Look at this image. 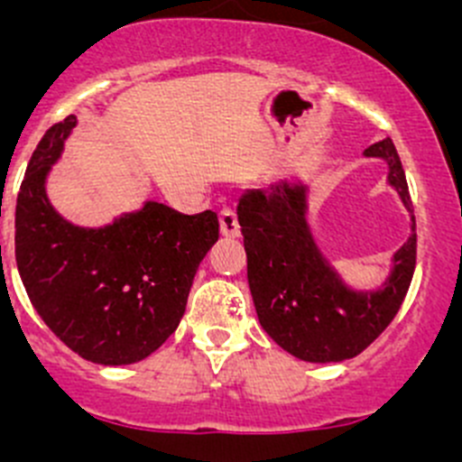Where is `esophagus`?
<instances>
[{"mask_svg": "<svg viewBox=\"0 0 462 462\" xmlns=\"http://www.w3.org/2000/svg\"><path fill=\"white\" fill-rule=\"evenodd\" d=\"M221 232L226 236H239L241 235V226H239V218H236V212L232 208H223L221 214Z\"/></svg>", "mask_w": 462, "mask_h": 462, "instance_id": "esophagus-1", "label": "esophagus"}]
</instances>
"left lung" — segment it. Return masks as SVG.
Wrapping results in <instances>:
<instances>
[{
    "mask_svg": "<svg viewBox=\"0 0 462 462\" xmlns=\"http://www.w3.org/2000/svg\"><path fill=\"white\" fill-rule=\"evenodd\" d=\"M365 153L389 162V183L413 221L411 236L395 253L393 273L380 291H351L326 263L306 223L304 185L282 180L270 189H248L236 208L261 326L300 360L342 362L360 356L395 318L416 270V217L395 144L384 138Z\"/></svg>",
    "mask_w": 462,
    "mask_h": 462,
    "instance_id": "8db88e82",
    "label": "left lung"
}]
</instances>
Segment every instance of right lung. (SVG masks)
<instances>
[{
    "mask_svg": "<svg viewBox=\"0 0 462 462\" xmlns=\"http://www.w3.org/2000/svg\"><path fill=\"white\" fill-rule=\"evenodd\" d=\"M73 127L76 116L55 123L26 167L15 208L17 270L31 304L71 351L96 365H134L179 326L218 218L212 209L180 214L147 201L97 230L64 221L44 180Z\"/></svg>",
    "mask_w": 462,
    "mask_h": 462,
    "instance_id": "add662e5",
    "label": "right lung"
}]
</instances>
